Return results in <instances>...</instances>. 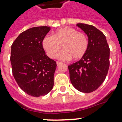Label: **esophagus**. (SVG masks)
Instances as JSON below:
<instances>
[{"label":"esophagus","instance_id":"34e87169","mask_svg":"<svg viewBox=\"0 0 122 122\" xmlns=\"http://www.w3.org/2000/svg\"><path fill=\"white\" fill-rule=\"evenodd\" d=\"M62 64H63V63H61V62H59V61H57V66L61 65H62Z\"/></svg>","mask_w":122,"mask_h":122}]
</instances>
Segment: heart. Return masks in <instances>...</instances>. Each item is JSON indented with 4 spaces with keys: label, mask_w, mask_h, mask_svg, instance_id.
Here are the masks:
<instances>
[{
    "label": "heart",
    "mask_w": 122,
    "mask_h": 122,
    "mask_svg": "<svg viewBox=\"0 0 122 122\" xmlns=\"http://www.w3.org/2000/svg\"><path fill=\"white\" fill-rule=\"evenodd\" d=\"M42 46L47 56L52 59L56 58L61 46L64 50L59 55L62 60H79L87 52L89 40L83 32L69 26L59 28L52 36H46L43 39Z\"/></svg>",
    "instance_id": "b5f03b06"
}]
</instances>
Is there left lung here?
Instances as JSON below:
<instances>
[{"instance_id":"obj_1","label":"left lung","mask_w":122,"mask_h":122,"mask_svg":"<svg viewBox=\"0 0 122 122\" xmlns=\"http://www.w3.org/2000/svg\"><path fill=\"white\" fill-rule=\"evenodd\" d=\"M77 26L88 36L89 47L83 57L68 65L70 79L77 91L89 93L98 89L106 78L110 48L105 36L98 29L82 23Z\"/></svg>"}]
</instances>
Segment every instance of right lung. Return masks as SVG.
I'll return each mask as SVG.
<instances>
[{
  "label": "right lung",
  "instance_id": "add662e5",
  "mask_svg": "<svg viewBox=\"0 0 122 122\" xmlns=\"http://www.w3.org/2000/svg\"><path fill=\"white\" fill-rule=\"evenodd\" d=\"M49 26L33 27L23 31L11 45L12 73L20 88L27 94L40 97L54 86L56 62L46 55L42 42Z\"/></svg>",
  "mask_w": 122,
  "mask_h": 122
}]
</instances>
